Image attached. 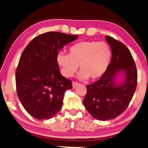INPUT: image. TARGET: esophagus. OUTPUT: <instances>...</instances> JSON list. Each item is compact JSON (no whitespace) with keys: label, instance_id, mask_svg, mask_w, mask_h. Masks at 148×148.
Here are the masks:
<instances>
[{"label":"esophagus","instance_id":"34e87169","mask_svg":"<svg viewBox=\"0 0 148 148\" xmlns=\"http://www.w3.org/2000/svg\"><path fill=\"white\" fill-rule=\"evenodd\" d=\"M78 85H79V83L75 82V81H73V82H72V85H73V88H75V87H76Z\"/></svg>","mask_w":148,"mask_h":148}]
</instances>
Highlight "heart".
<instances>
[{"label": "heart", "mask_w": 148, "mask_h": 148, "mask_svg": "<svg viewBox=\"0 0 148 148\" xmlns=\"http://www.w3.org/2000/svg\"><path fill=\"white\" fill-rule=\"evenodd\" d=\"M112 51L108 42L85 40L75 43L69 49V55L59 53L57 61L64 76L71 77L77 71L79 65L81 71L79 77L95 79L101 77L110 66Z\"/></svg>", "instance_id": "heart-1"}]
</instances>
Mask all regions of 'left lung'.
<instances>
[{"label":"left lung","instance_id":"obj_1","mask_svg":"<svg viewBox=\"0 0 148 148\" xmlns=\"http://www.w3.org/2000/svg\"><path fill=\"white\" fill-rule=\"evenodd\" d=\"M112 57L106 72L99 80L87 85L83 105L94 118L101 121L114 119L127 108L136 91L138 73L129 49L115 38L106 36ZM121 74L124 80L117 81Z\"/></svg>","mask_w":148,"mask_h":148}]
</instances>
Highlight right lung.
<instances>
[{
  "mask_svg": "<svg viewBox=\"0 0 148 148\" xmlns=\"http://www.w3.org/2000/svg\"><path fill=\"white\" fill-rule=\"evenodd\" d=\"M77 38L48 32L34 38L23 51L16 70V92L32 117L49 119L61 109L64 94L73 87L71 81L60 73L57 55Z\"/></svg>",
  "mask_w": 148,
  "mask_h": 148,
  "instance_id": "right-lung-1",
  "label": "right lung"
}]
</instances>
